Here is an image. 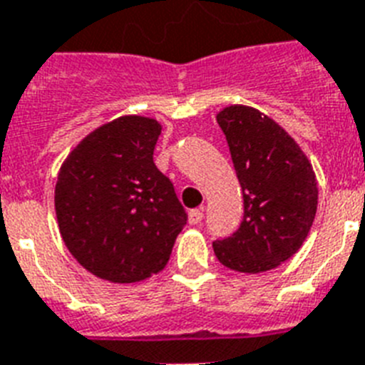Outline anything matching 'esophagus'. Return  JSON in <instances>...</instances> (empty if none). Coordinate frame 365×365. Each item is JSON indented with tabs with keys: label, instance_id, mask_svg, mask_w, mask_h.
Segmentation results:
<instances>
[{
	"label": "esophagus",
	"instance_id": "obj_1",
	"mask_svg": "<svg viewBox=\"0 0 365 365\" xmlns=\"http://www.w3.org/2000/svg\"><path fill=\"white\" fill-rule=\"evenodd\" d=\"M202 217H204V213H202V210H200V208L191 210V212H189V223H191V225H200Z\"/></svg>",
	"mask_w": 365,
	"mask_h": 365
}]
</instances>
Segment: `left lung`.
I'll use <instances>...</instances> for the list:
<instances>
[{
	"mask_svg": "<svg viewBox=\"0 0 365 365\" xmlns=\"http://www.w3.org/2000/svg\"><path fill=\"white\" fill-rule=\"evenodd\" d=\"M244 192V219L215 240L223 266L244 274L274 269L300 250L317 213V180L294 138L257 108L227 106L217 114Z\"/></svg>",
	"mask_w": 365,
	"mask_h": 365,
	"instance_id": "8db88e82",
	"label": "left lung"
}]
</instances>
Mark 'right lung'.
Segmentation results:
<instances>
[{"mask_svg":"<svg viewBox=\"0 0 365 365\" xmlns=\"http://www.w3.org/2000/svg\"><path fill=\"white\" fill-rule=\"evenodd\" d=\"M161 123L121 115L86 136L56 183V217L71 255L112 283L161 272L187 223L173 182L155 167Z\"/></svg>","mask_w":365,"mask_h":365,"instance_id":"obj_1","label":"right lung"}]
</instances>
